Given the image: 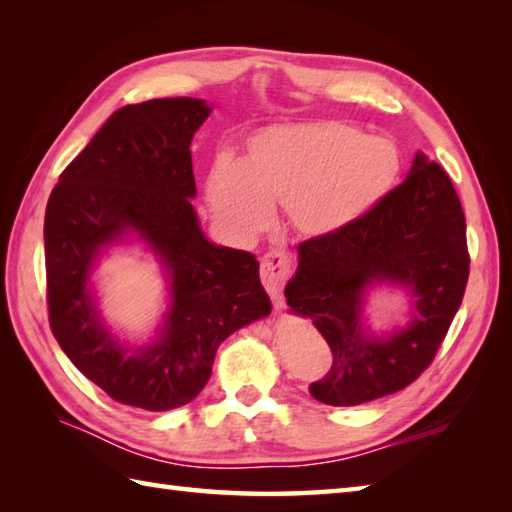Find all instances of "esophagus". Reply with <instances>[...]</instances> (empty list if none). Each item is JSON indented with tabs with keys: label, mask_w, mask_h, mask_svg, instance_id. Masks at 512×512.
<instances>
[{
	"label": "esophagus",
	"mask_w": 512,
	"mask_h": 512,
	"mask_svg": "<svg viewBox=\"0 0 512 512\" xmlns=\"http://www.w3.org/2000/svg\"><path fill=\"white\" fill-rule=\"evenodd\" d=\"M290 275H292V264L288 255L279 253V250H273V253L262 257V284L275 303H281V290H284Z\"/></svg>",
	"instance_id": "34e87169"
}]
</instances>
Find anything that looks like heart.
<instances>
[{"mask_svg": "<svg viewBox=\"0 0 512 512\" xmlns=\"http://www.w3.org/2000/svg\"><path fill=\"white\" fill-rule=\"evenodd\" d=\"M398 147L383 136L325 121L266 127L248 138L239 162L220 158L206 176V202L226 233L250 237L281 200L299 237L347 231L394 189Z\"/></svg>", "mask_w": 512, "mask_h": 512, "instance_id": "b5f03b06", "label": "heart"}]
</instances>
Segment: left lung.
Returning <instances> with one entry per match:
<instances>
[{"mask_svg":"<svg viewBox=\"0 0 512 512\" xmlns=\"http://www.w3.org/2000/svg\"><path fill=\"white\" fill-rule=\"evenodd\" d=\"M288 281L292 312L312 319L332 350L312 398L354 407L411 385L436 358L469 281L466 220L438 162L416 154L405 182L347 231L299 244ZM380 280L409 287L414 317L389 337L362 330L364 290Z\"/></svg>","mask_w":512,"mask_h":512,"instance_id":"8db88e82","label":"left lung"}]
</instances>
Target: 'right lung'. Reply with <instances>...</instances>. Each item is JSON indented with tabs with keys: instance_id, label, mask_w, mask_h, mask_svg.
<instances>
[{
	"instance_id": "right-lung-1",
	"label": "right lung",
	"mask_w": 512,
	"mask_h": 512,
	"mask_svg": "<svg viewBox=\"0 0 512 512\" xmlns=\"http://www.w3.org/2000/svg\"><path fill=\"white\" fill-rule=\"evenodd\" d=\"M200 99H154L116 110L59 176L43 222L48 319L83 376L129 407L187 405L211 378L217 347L270 314L259 262L204 237L191 198V140L209 118ZM134 232L172 279L156 342L125 348L104 328L89 292L100 250Z\"/></svg>"
}]
</instances>
